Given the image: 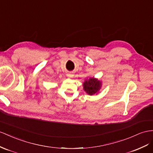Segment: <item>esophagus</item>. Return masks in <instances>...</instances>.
Wrapping results in <instances>:
<instances>
[{
	"mask_svg": "<svg viewBox=\"0 0 153 153\" xmlns=\"http://www.w3.org/2000/svg\"><path fill=\"white\" fill-rule=\"evenodd\" d=\"M67 76L69 77V78H72L74 77V74L71 72H70L68 74H67Z\"/></svg>",
	"mask_w": 153,
	"mask_h": 153,
	"instance_id": "34e87169",
	"label": "esophagus"
}]
</instances>
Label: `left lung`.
<instances>
[{
	"instance_id": "left-lung-1",
	"label": "left lung",
	"mask_w": 153,
	"mask_h": 153,
	"mask_svg": "<svg viewBox=\"0 0 153 153\" xmlns=\"http://www.w3.org/2000/svg\"><path fill=\"white\" fill-rule=\"evenodd\" d=\"M83 89L89 95H94L97 94L101 87V82L94 77L89 78L83 83Z\"/></svg>"
}]
</instances>
